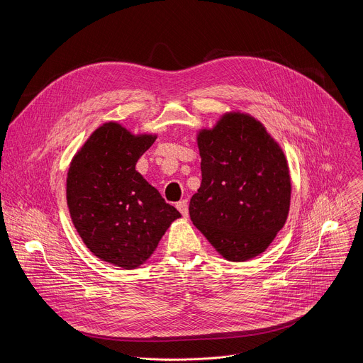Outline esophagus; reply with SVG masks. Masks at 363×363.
Instances as JSON below:
<instances>
[{
    "instance_id": "esophagus-1",
    "label": "esophagus",
    "mask_w": 363,
    "mask_h": 363,
    "mask_svg": "<svg viewBox=\"0 0 363 363\" xmlns=\"http://www.w3.org/2000/svg\"><path fill=\"white\" fill-rule=\"evenodd\" d=\"M177 208H178V211L184 216V217H188V202L184 199V201H179L178 203H177Z\"/></svg>"
}]
</instances>
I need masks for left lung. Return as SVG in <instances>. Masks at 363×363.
<instances>
[{
  "mask_svg": "<svg viewBox=\"0 0 363 363\" xmlns=\"http://www.w3.org/2000/svg\"><path fill=\"white\" fill-rule=\"evenodd\" d=\"M202 181L189 201L192 224L228 262L264 252L284 227L291 178L266 126L240 111L196 132Z\"/></svg>",
  "mask_w": 363,
  "mask_h": 363,
  "instance_id": "1",
  "label": "left lung"
}]
</instances>
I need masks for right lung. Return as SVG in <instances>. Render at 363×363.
<instances>
[{"label": "right lung", "instance_id": "right-lung-1", "mask_svg": "<svg viewBox=\"0 0 363 363\" xmlns=\"http://www.w3.org/2000/svg\"><path fill=\"white\" fill-rule=\"evenodd\" d=\"M157 138L106 122L76 152L67 171L66 198L76 231L101 262L125 270L146 263L181 218L135 169Z\"/></svg>", "mask_w": 363, "mask_h": 363}]
</instances>
